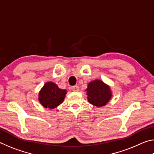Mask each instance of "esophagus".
Instances as JSON below:
<instances>
[{
  "label": "esophagus",
  "mask_w": 154,
  "mask_h": 154,
  "mask_svg": "<svg viewBox=\"0 0 154 154\" xmlns=\"http://www.w3.org/2000/svg\"><path fill=\"white\" fill-rule=\"evenodd\" d=\"M72 91H74V92H78V91L79 90V87L78 86V85H75L72 88Z\"/></svg>",
  "instance_id": "esophagus-1"
}]
</instances>
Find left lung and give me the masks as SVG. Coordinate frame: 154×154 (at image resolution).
Returning a JSON list of instances; mask_svg holds the SVG:
<instances>
[{
    "label": "left lung",
    "mask_w": 154,
    "mask_h": 154,
    "mask_svg": "<svg viewBox=\"0 0 154 154\" xmlns=\"http://www.w3.org/2000/svg\"><path fill=\"white\" fill-rule=\"evenodd\" d=\"M85 91L88 102L97 107L105 106L112 96L110 86L100 79L90 82Z\"/></svg>",
    "instance_id": "8db88e82"
}]
</instances>
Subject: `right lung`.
Wrapping results in <instances>:
<instances>
[{
  "label": "right lung",
  "instance_id": "add662e5",
  "mask_svg": "<svg viewBox=\"0 0 154 154\" xmlns=\"http://www.w3.org/2000/svg\"><path fill=\"white\" fill-rule=\"evenodd\" d=\"M66 93V90L59 88L55 83L48 82L38 93V101L44 108L54 109L62 103Z\"/></svg>",
  "mask_w": 154,
  "mask_h": 154
}]
</instances>
